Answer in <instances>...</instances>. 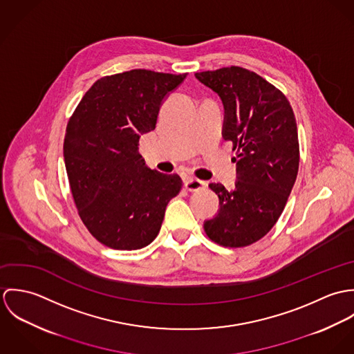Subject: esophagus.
Instances as JSON below:
<instances>
[{
	"label": "esophagus",
	"mask_w": 354,
	"mask_h": 354,
	"mask_svg": "<svg viewBox=\"0 0 354 354\" xmlns=\"http://www.w3.org/2000/svg\"><path fill=\"white\" fill-rule=\"evenodd\" d=\"M184 187L189 192H196L199 189H203L205 187V183L198 178H185L184 180Z\"/></svg>",
	"instance_id": "1"
}]
</instances>
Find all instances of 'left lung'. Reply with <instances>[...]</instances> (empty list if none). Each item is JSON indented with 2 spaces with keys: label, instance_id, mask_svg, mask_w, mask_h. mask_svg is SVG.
<instances>
[{
  "label": "left lung",
  "instance_id": "obj_1",
  "mask_svg": "<svg viewBox=\"0 0 354 354\" xmlns=\"http://www.w3.org/2000/svg\"><path fill=\"white\" fill-rule=\"evenodd\" d=\"M225 106L223 139L237 151L234 191L209 184L219 198V212L204 222L208 239L222 247L243 248L263 239L279 219L300 163L293 109L285 94L241 66L198 72Z\"/></svg>",
  "mask_w": 354,
  "mask_h": 354
}]
</instances>
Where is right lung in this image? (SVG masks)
Segmentation results:
<instances>
[{
    "instance_id": "right-lung-1",
    "label": "right lung",
    "mask_w": 354,
    "mask_h": 354,
    "mask_svg": "<svg viewBox=\"0 0 354 354\" xmlns=\"http://www.w3.org/2000/svg\"><path fill=\"white\" fill-rule=\"evenodd\" d=\"M185 77L149 69L103 76L68 121L64 159L73 202L109 248L147 247L183 188L180 176L149 169L138 146L142 133L155 129L163 98Z\"/></svg>"
}]
</instances>
